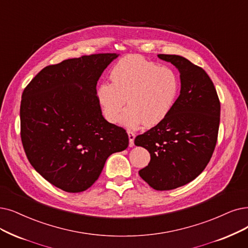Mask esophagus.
<instances>
[{"mask_svg":"<svg viewBox=\"0 0 248 248\" xmlns=\"http://www.w3.org/2000/svg\"><path fill=\"white\" fill-rule=\"evenodd\" d=\"M128 137H129V145L133 146L134 145V138L135 134L132 131H128Z\"/></svg>","mask_w":248,"mask_h":248,"instance_id":"esophagus-1","label":"esophagus"}]
</instances>
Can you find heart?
Returning <instances> with one entry per match:
<instances>
[{
	"label": "heart",
	"mask_w": 248,
	"mask_h": 248,
	"mask_svg": "<svg viewBox=\"0 0 248 248\" xmlns=\"http://www.w3.org/2000/svg\"><path fill=\"white\" fill-rule=\"evenodd\" d=\"M112 83L103 82L96 95L105 118L116 123L126 104L121 123L135 129L142 123L155 126L169 116L180 91V79L173 69L138 55L122 58L110 72Z\"/></svg>",
	"instance_id": "1"
}]
</instances>
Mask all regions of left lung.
<instances>
[{
	"label": "left lung",
	"instance_id": "obj_1",
	"mask_svg": "<svg viewBox=\"0 0 248 248\" xmlns=\"http://www.w3.org/2000/svg\"><path fill=\"white\" fill-rule=\"evenodd\" d=\"M180 73L181 90L163 122L134 143L151 154L140 176L155 190H171L194 180L209 164L217 143L221 105L215 85L202 68L184 57L160 54Z\"/></svg>",
	"mask_w": 248,
	"mask_h": 248
}]
</instances>
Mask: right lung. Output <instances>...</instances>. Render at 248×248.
Here are the masks:
<instances>
[{
    "label": "right lung",
    "mask_w": 248,
    "mask_h": 248,
    "mask_svg": "<svg viewBox=\"0 0 248 248\" xmlns=\"http://www.w3.org/2000/svg\"><path fill=\"white\" fill-rule=\"evenodd\" d=\"M117 54L68 59L45 67L24 88L21 140L29 163L66 192H81L100 177L107 158L126 150L122 127L102 115L96 84Z\"/></svg>",
    "instance_id": "obj_1"
}]
</instances>
